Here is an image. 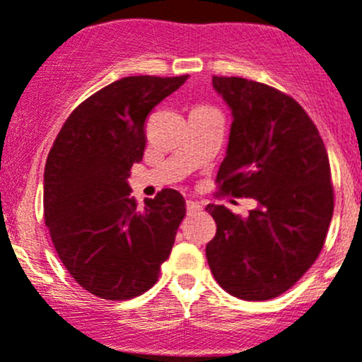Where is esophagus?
I'll return each instance as SVG.
<instances>
[{
    "mask_svg": "<svg viewBox=\"0 0 362 362\" xmlns=\"http://www.w3.org/2000/svg\"><path fill=\"white\" fill-rule=\"evenodd\" d=\"M186 209H188V213H199L202 209V206L199 202H195V200H186Z\"/></svg>",
    "mask_w": 362,
    "mask_h": 362,
    "instance_id": "esophagus-1",
    "label": "esophagus"
}]
</instances>
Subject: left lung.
<instances>
[{
	"label": "left lung",
	"instance_id": "8db88e82",
	"mask_svg": "<svg viewBox=\"0 0 362 362\" xmlns=\"http://www.w3.org/2000/svg\"><path fill=\"white\" fill-rule=\"evenodd\" d=\"M232 109L220 195L255 199L248 218L209 204L216 235L206 255L214 280L245 301H267L294 287L313 266L334 209L324 141L292 96L243 77H213Z\"/></svg>",
	"mask_w": 362,
	"mask_h": 362
}]
</instances>
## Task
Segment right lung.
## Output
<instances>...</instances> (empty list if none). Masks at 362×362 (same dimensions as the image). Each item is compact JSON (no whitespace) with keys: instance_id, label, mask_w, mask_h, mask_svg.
Listing matches in <instances>:
<instances>
[{"instance_id":"add662e5","label":"right lung","mask_w":362,"mask_h":362,"mask_svg":"<svg viewBox=\"0 0 362 362\" xmlns=\"http://www.w3.org/2000/svg\"><path fill=\"white\" fill-rule=\"evenodd\" d=\"M188 75H134L74 109L49 151L44 218L58 257L84 291L109 301L137 298L158 281L185 199L165 188L139 209L128 176L146 149V119Z\"/></svg>"}]
</instances>
